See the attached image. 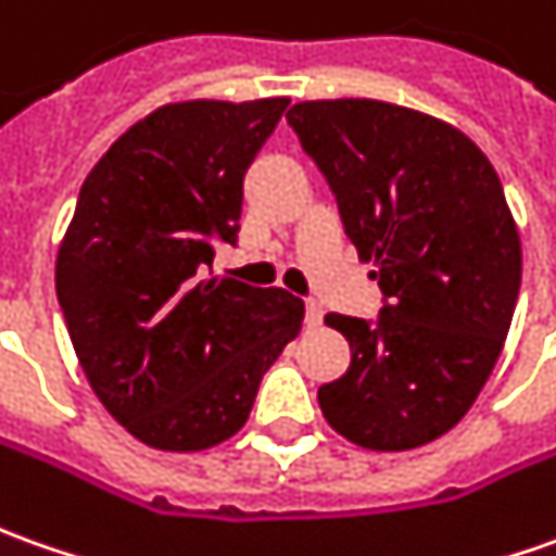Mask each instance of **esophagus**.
Masks as SVG:
<instances>
[{
    "label": "esophagus",
    "mask_w": 556,
    "mask_h": 556,
    "mask_svg": "<svg viewBox=\"0 0 556 556\" xmlns=\"http://www.w3.org/2000/svg\"><path fill=\"white\" fill-rule=\"evenodd\" d=\"M323 304H316V301H307V316H304V323H307V328H319L323 326Z\"/></svg>",
    "instance_id": "obj_1"
}]
</instances>
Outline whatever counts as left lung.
I'll list each match as a JSON object with an SVG mask.
<instances>
[{"label":"left lung","instance_id":"obj_1","mask_svg":"<svg viewBox=\"0 0 556 556\" xmlns=\"http://www.w3.org/2000/svg\"><path fill=\"white\" fill-rule=\"evenodd\" d=\"M286 121L383 292L374 323L326 316L353 362L319 407L358 447L429 444L475 405L515 316L520 237L500 176L466 134L405 105L313 100Z\"/></svg>","mask_w":556,"mask_h":556}]
</instances>
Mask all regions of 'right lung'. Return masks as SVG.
Segmentation results:
<instances>
[{"mask_svg":"<svg viewBox=\"0 0 556 556\" xmlns=\"http://www.w3.org/2000/svg\"><path fill=\"white\" fill-rule=\"evenodd\" d=\"M286 105H161L81 185L56 252V301L90 389L154 451L237 435L264 371L301 331V298L203 279L215 243H237L243 176Z\"/></svg>","mask_w":556,"mask_h":556,"instance_id":"right-lung-1","label":"right lung"}]
</instances>
